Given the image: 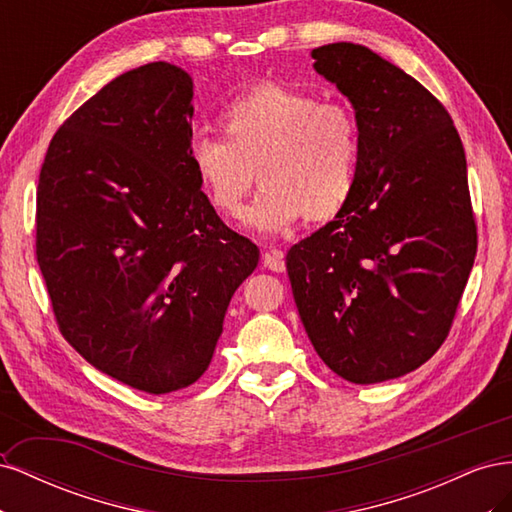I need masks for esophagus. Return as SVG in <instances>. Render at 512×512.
<instances>
[{"label": "esophagus", "mask_w": 512, "mask_h": 512, "mask_svg": "<svg viewBox=\"0 0 512 512\" xmlns=\"http://www.w3.org/2000/svg\"><path fill=\"white\" fill-rule=\"evenodd\" d=\"M262 262H265V267L275 271V273H282L286 269V260H284V252L282 250H267L262 254Z\"/></svg>", "instance_id": "obj_1"}]
</instances>
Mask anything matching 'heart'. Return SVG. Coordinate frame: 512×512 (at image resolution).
Wrapping results in <instances>:
<instances>
[{
  "label": "heart",
  "mask_w": 512,
  "mask_h": 512,
  "mask_svg": "<svg viewBox=\"0 0 512 512\" xmlns=\"http://www.w3.org/2000/svg\"><path fill=\"white\" fill-rule=\"evenodd\" d=\"M226 138L196 134L190 166L200 192L224 218H237L256 177L260 194L245 222L280 232L337 218L348 205L359 170V126L342 104L318 102L309 91L262 83L226 106Z\"/></svg>",
  "instance_id": "obj_1"
}]
</instances>
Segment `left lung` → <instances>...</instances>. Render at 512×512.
I'll return each instance as SVG.
<instances>
[{
	"instance_id": "left-lung-1",
	"label": "left lung",
	"mask_w": 512,
	"mask_h": 512,
	"mask_svg": "<svg viewBox=\"0 0 512 512\" xmlns=\"http://www.w3.org/2000/svg\"><path fill=\"white\" fill-rule=\"evenodd\" d=\"M312 57L354 108L361 156L346 209L290 247L286 271L320 359L376 384L421 367L451 331L476 256L466 153L446 108L367 46Z\"/></svg>"
}]
</instances>
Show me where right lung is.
<instances>
[{"label": "right lung", "mask_w": 512, "mask_h": 512, "mask_svg": "<svg viewBox=\"0 0 512 512\" xmlns=\"http://www.w3.org/2000/svg\"><path fill=\"white\" fill-rule=\"evenodd\" d=\"M192 98L166 61L117 76L57 130L38 181L36 254L61 335L151 395L205 374L260 254L194 179Z\"/></svg>", "instance_id": "right-lung-1"}]
</instances>
